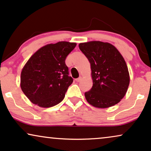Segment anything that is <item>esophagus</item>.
I'll return each instance as SVG.
<instances>
[{
	"label": "esophagus",
	"mask_w": 151,
	"mask_h": 151,
	"mask_svg": "<svg viewBox=\"0 0 151 151\" xmlns=\"http://www.w3.org/2000/svg\"><path fill=\"white\" fill-rule=\"evenodd\" d=\"M82 80V77H79V78H77V79H76V81H77V82H79V81H81Z\"/></svg>",
	"instance_id": "esophagus-1"
}]
</instances>
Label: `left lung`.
<instances>
[{
	"instance_id": "8db88e82",
	"label": "left lung",
	"mask_w": 151,
	"mask_h": 151,
	"mask_svg": "<svg viewBox=\"0 0 151 151\" xmlns=\"http://www.w3.org/2000/svg\"><path fill=\"white\" fill-rule=\"evenodd\" d=\"M79 47L91 63L93 87L85 93L87 102L100 109L118 104L129 84L128 68L121 53L111 44L100 41L80 43Z\"/></svg>"
}]
</instances>
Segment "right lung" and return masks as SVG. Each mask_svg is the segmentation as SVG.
<instances>
[{
	"mask_svg": "<svg viewBox=\"0 0 151 151\" xmlns=\"http://www.w3.org/2000/svg\"><path fill=\"white\" fill-rule=\"evenodd\" d=\"M76 45L65 41L48 44L28 59L21 72L20 86L32 103L48 108L63 100L73 82L65 60Z\"/></svg>",
	"mask_w": 151,
	"mask_h": 151,
	"instance_id": "add662e5",
	"label": "right lung"
}]
</instances>
